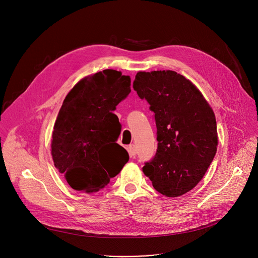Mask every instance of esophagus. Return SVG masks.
<instances>
[{
	"label": "esophagus",
	"mask_w": 258,
	"mask_h": 258,
	"mask_svg": "<svg viewBox=\"0 0 258 258\" xmlns=\"http://www.w3.org/2000/svg\"><path fill=\"white\" fill-rule=\"evenodd\" d=\"M128 152H130V155H131L132 157H135V156H136V154H137V148H136V146H135L134 144H132V145L128 146Z\"/></svg>",
	"instance_id": "34e87169"
}]
</instances>
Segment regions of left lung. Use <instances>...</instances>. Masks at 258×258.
Returning a JSON list of instances; mask_svg holds the SVG:
<instances>
[{"instance_id":"obj_1","label":"left lung","mask_w":258,"mask_h":258,"mask_svg":"<svg viewBox=\"0 0 258 258\" xmlns=\"http://www.w3.org/2000/svg\"><path fill=\"white\" fill-rule=\"evenodd\" d=\"M134 89L154 113L157 150L144 174L159 194L175 198L191 190L212 162L218 144L213 110L201 91L175 71L138 72Z\"/></svg>"}]
</instances>
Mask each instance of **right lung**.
Returning a JSON list of instances; mask_svg holds the SVG:
<instances>
[{"label":"right lung","mask_w":258,"mask_h":258,"mask_svg":"<svg viewBox=\"0 0 258 258\" xmlns=\"http://www.w3.org/2000/svg\"><path fill=\"white\" fill-rule=\"evenodd\" d=\"M130 92V76L108 69L68 93L54 123L51 154L73 189L99 191L127 162V151L117 144L121 124L113 111Z\"/></svg>","instance_id":"obj_1"}]
</instances>
